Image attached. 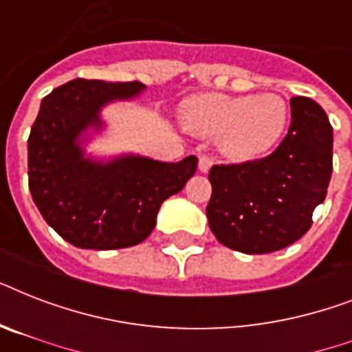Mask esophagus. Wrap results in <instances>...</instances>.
Wrapping results in <instances>:
<instances>
[{"instance_id":"1","label":"esophagus","mask_w":352,"mask_h":352,"mask_svg":"<svg viewBox=\"0 0 352 352\" xmlns=\"http://www.w3.org/2000/svg\"><path fill=\"white\" fill-rule=\"evenodd\" d=\"M212 164H214V160L210 159L208 155H199V170H201V173H208Z\"/></svg>"}]
</instances>
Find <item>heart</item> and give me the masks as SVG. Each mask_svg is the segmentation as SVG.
Returning a JSON list of instances; mask_svg holds the SVG:
<instances>
[{
    "label": "heart",
    "instance_id": "b5f03b06",
    "mask_svg": "<svg viewBox=\"0 0 352 352\" xmlns=\"http://www.w3.org/2000/svg\"><path fill=\"white\" fill-rule=\"evenodd\" d=\"M184 120L199 135L219 137L228 159L254 162L281 144L290 126V107L274 93H206L186 102Z\"/></svg>",
    "mask_w": 352,
    "mask_h": 352
}]
</instances>
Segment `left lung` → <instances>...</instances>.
<instances>
[{
	"label": "left lung",
	"instance_id": "1",
	"mask_svg": "<svg viewBox=\"0 0 352 352\" xmlns=\"http://www.w3.org/2000/svg\"><path fill=\"white\" fill-rule=\"evenodd\" d=\"M290 109L289 133L272 155L210 170V230L232 250L268 254L292 245L311 228L312 212L325 201L333 126L311 98H290Z\"/></svg>",
	"mask_w": 352,
	"mask_h": 352
}]
</instances>
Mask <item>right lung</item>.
Masks as SVG:
<instances>
[{
	"label": "right lung",
	"mask_w": 352,
	"mask_h": 352,
	"mask_svg": "<svg viewBox=\"0 0 352 352\" xmlns=\"http://www.w3.org/2000/svg\"><path fill=\"white\" fill-rule=\"evenodd\" d=\"M140 82L71 80L41 100L29 137V188L36 206L78 248L115 250L142 243L166 199L197 171V157L164 162L137 153L87 151L106 131L102 109L135 100Z\"/></svg>",
	"instance_id": "obj_1"
}]
</instances>
